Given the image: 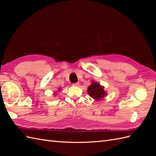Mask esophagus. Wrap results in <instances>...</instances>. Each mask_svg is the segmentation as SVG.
<instances>
[{
  "label": "esophagus",
  "instance_id": "1",
  "mask_svg": "<svg viewBox=\"0 0 156 156\" xmlns=\"http://www.w3.org/2000/svg\"><path fill=\"white\" fill-rule=\"evenodd\" d=\"M73 86H75V87H78V86H79V83H73Z\"/></svg>",
  "mask_w": 156,
  "mask_h": 156
}]
</instances>
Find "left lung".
<instances>
[{"label": "left lung", "mask_w": 156, "mask_h": 156, "mask_svg": "<svg viewBox=\"0 0 156 156\" xmlns=\"http://www.w3.org/2000/svg\"><path fill=\"white\" fill-rule=\"evenodd\" d=\"M87 92L89 96L96 100H100L107 95V92L105 91L104 87L101 86L97 82L93 81L87 89Z\"/></svg>", "instance_id": "left-lung-1"}]
</instances>
